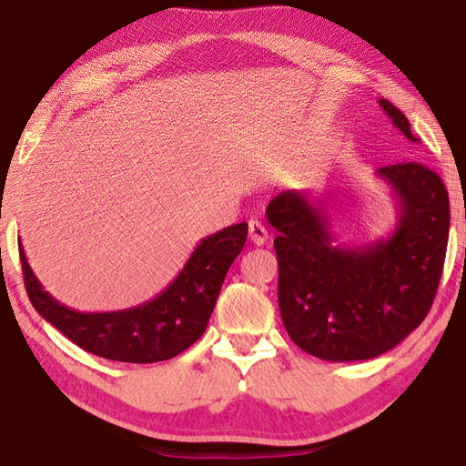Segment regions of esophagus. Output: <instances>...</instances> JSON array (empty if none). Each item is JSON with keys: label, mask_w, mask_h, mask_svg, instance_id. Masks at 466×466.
Listing matches in <instances>:
<instances>
[{"label": "esophagus", "mask_w": 466, "mask_h": 466, "mask_svg": "<svg viewBox=\"0 0 466 466\" xmlns=\"http://www.w3.org/2000/svg\"><path fill=\"white\" fill-rule=\"evenodd\" d=\"M248 238L252 244H257V247H261V244L267 242L269 238V232H267V228L258 222V219H250L248 222Z\"/></svg>", "instance_id": "esophagus-1"}]
</instances>
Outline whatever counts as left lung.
Instances as JSON below:
<instances>
[{
	"instance_id": "8db88e82",
	"label": "left lung",
	"mask_w": 466,
	"mask_h": 466,
	"mask_svg": "<svg viewBox=\"0 0 466 466\" xmlns=\"http://www.w3.org/2000/svg\"><path fill=\"white\" fill-rule=\"evenodd\" d=\"M394 127L417 144L407 116L378 100ZM392 188L397 226L361 247L335 244L329 218L304 191L267 205L278 230L281 320L299 350L327 361L382 356L428 317L444 267L451 201L441 178L421 162L378 168Z\"/></svg>"
}]
</instances>
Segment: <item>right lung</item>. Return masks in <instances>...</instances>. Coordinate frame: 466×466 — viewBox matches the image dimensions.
<instances>
[{"label":"right lung","instance_id":"add662e5","mask_svg":"<svg viewBox=\"0 0 466 466\" xmlns=\"http://www.w3.org/2000/svg\"><path fill=\"white\" fill-rule=\"evenodd\" d=\"M248 224H234L197 244L183 269L156 298L115 312H80L45 291L20 242V261L30 302L69 341L94 356L154 364L183 353L208 327L234 258L247 242Z\"/></svg>","mask_w":466,"mask_h":466}]
</instances>
